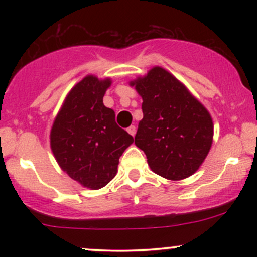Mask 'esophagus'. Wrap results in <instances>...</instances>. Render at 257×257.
<instances>
[{
	"label": "esophagus",
	"mask_w": 257,
	"mask_h": 257,
	"mask_svg": "<svg viewBox=\"0 0 257 257\" xmlns=\"http://www.w3.org/2000/svg\"><path fill=\"white\" fill-rule=\"evenodd\" d=\"M126 132H128L129 134H131V135H133V137H134L135 133H137V129H135V125H131V126H129V128L126 129Z\"/></svg>",
	"instance_id": "obj_1"
}]
</instances>
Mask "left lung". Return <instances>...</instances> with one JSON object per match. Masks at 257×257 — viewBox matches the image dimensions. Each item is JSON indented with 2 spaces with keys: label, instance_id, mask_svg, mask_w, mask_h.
Wrapping results in <instances>:
<instances>
[{
  "label": "left lung",
  "instance_id": "obj_1",
  "mask_svg": "<svg viewBox=\"0 0 257 257\" xmlns=\"http://www.w3.org/2000/svg\"><path fill=\"white\" fill-rule=\"evenodd\" d=\"M129 84L143 98L135 145L145 152L152 172L173 181L196 173L213 144L208 110L163 67H152Z\"/></svg>",
  "mask_w": 257,
  "mask_h": 257
}]
</instances>
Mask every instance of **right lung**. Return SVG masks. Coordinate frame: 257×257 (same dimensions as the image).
Returning a JSON list of instances; mask_svg holds the SVG:
<instances>
[{
	"label": "right lung",
	"instance_id": "add662e5",
	"mask_svg": "<svg viewBox=\"0 0 257 257\" xmlns=\"http://www.w3.org/2000/svg\"><path fill=\"white\" fill-rule=\"evenodd\" d=\"M111 79L88 75L65 98L51 131L58 164L83 187L99 190L116 176L119 157L134 141L102 102Z\"/></svg>",
	"mask_w": 257,
	"mask_h": 257
}]
</instances>
